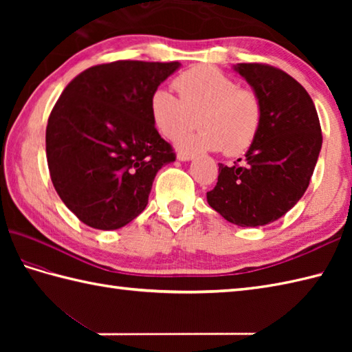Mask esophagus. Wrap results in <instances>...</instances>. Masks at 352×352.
<instances>
[{"label":"esophagus","instance_id":"34e87169","mask_svg":"<svg viewBox=\"0 0 352 352\" xmlns=\"http://www.w3.org/2000/svg\"><path fill=\"white\" fill-rule=\"evenodd\" d=\"M177 159L180 160V162H190V160L195 159V155L189 154V153H178L177 154Z\"/></svg>","mask_w":352,"mask_h":352}]
</instances>
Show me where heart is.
Listing matches in <instances>:
<instances>
[{
    "label": "heart",
    "mask_w": 352,
    "mask_h": 352,
    "mask_svg": "<svg viewBox=\"0 0 352 352\" xmlns=\"http://www.w3.org/2000/svg\"><path fill=\"white\" fill-rule=\"evenodd\" d=\"M180 96L159 87L149 98L153 124L164 138L177 139L199 113L197 131L186 133L177 146L186 153L241 154L257 138L261 124L258 96L212 66H195L174 81Z\"/></svg>",
    "instance_id": "b5f03b06"
}]
</instances>
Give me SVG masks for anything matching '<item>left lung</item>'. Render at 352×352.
Wrapping results in <instances>:
<instances>
[{"instance_id":"1","label":"left lung","mask_w":352,"mask_h":352,"mask_svg":"<svg viewBox=\"0 0 352 352\" xmlns=\"http://www.w3.org/2000/svg\"><path fill=\"white\" fill-rule=\"evenodd\" d=\"M233 71L258 96L261 124L241 164L219 163L218 183L207 192V203L234 226L261 227L302 198L322 134L310 95L289 74L260 63H237Z\"/></svg>"}]
</instances>
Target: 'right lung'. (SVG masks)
Segmentation results:
<instances>
[{"mask_svg":"<svg viewBox=\"0 0 352 352\" xmlns=\"http://www.w3.org/2000/svg\"><path fill=\"white\" fill-rule=\"evenodd\" d=\"M180 62L92 66L66 86L47 125L52 184L96 230H118L145 210L154 178L175 160L149 113L151 94Z\"/></svg>","mask_w":352,"mask_h":352,"instance_id":"obj_1","label":"right lung"}]
</instances>
